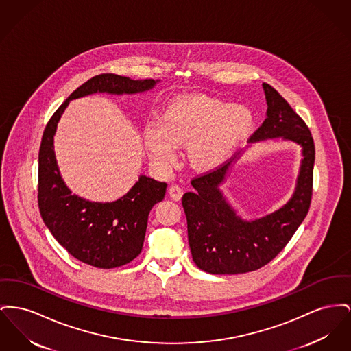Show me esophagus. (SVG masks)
Here are the masks:
<instances>
[{
	"label": "esophagus",
	"mask_w": 351,
	"mask_h": 351,
	"mask_svg": "<svg viewBox=\"0 0 351 351\" xmlns=\"http://www.w3.org/2000/svg\"><path fill=\"white\" fill-rule=\"evenodd\" d=\"M169 196L171 199H173L175 202H179L183 196V188H180L179 186H169Z\"/></svg>",
	"instance_id": "1"
}]
</instances>
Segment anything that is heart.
<instances>
[{
  "mask_svg": "<svg viewBox=\"0 0 351 351\" xmlns=\"http://www.w3.org/2000/svg\"><path fill=\"white\" fill-rule=\"evenodd\" d=\"M252 122L253 115L244 104H229L206 95H186L167 104L160 123L145 125L143 141L155 165H173L178 159L176 148L188 147L189 163L208 169L227 159Z\"/></svg>",
  "mask_w": 351,
  "mask_h": 351,
  "instance_id": "1",
  "label": "heart"
}]
</instances>
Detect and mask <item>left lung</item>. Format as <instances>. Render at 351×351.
<instances>
[{"mask_svg": "<svg viewBox=\"0 0 351 351\" xmlns=\"http://www.w3.org/2000/svg\"><path fill=\"white\" fill-rule=\"evenodd\" d=\"M267 118L249 143L281 138L302 148L293 196L285 206L254 220L241 219L220 189L236 155L226 165L192 179L193 192L182 199L188 243L195 264L212 274H239L267 265L288 244L309 212L315 148L309 127L268 83H263Z\"/></svg>", "mask_w": 351, "mask_h": 351, "instance_id": "obj_1", "label": "left lung"}]
</instances>
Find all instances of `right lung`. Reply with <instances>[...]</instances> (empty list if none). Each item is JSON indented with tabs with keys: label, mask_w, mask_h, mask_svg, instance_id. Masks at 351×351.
<instances>
[{
	"label": "right lung",
	"mask_w": 351,
	"mask_h": 351,
	"mask_svg": "<svg viewBox=\"0 0 351 351\" xmlns=\"http://www.w3.org/2000/svg\"><path fill=\"white\" fill-rule=\"evenodd\" d=\"M159 81H134L117 74L95 75L83 83L54 112L42 135L38 155V206L42 220L73 257L95 268L111 269L132 261L142 252L148 215L165 199L167 184L145 175L121 199L90 202L64 184L54 154V135L64 108L73 99L107 93L138 94Z\"/></svg>",
	"instance_id": "add662e5"
}]
</instances>
